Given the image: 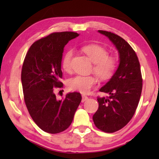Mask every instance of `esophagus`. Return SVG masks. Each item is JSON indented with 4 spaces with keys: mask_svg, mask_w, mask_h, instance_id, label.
<instances>
[{
    "mask_svg": "<svg viewBox=\"0 0 159 159\" xmlns=\"http://www.w3.org/2000/svg\"><path fill=\"white\" fill-rule=\"evenodd\" d=\"M88 97L85 95H82V102L88 100Z\"/></svg>",
    "mask_w": 159,
    "mask_h": 159,
    "instance_id": "esophagus-1",
    "label": "esophagus"
}]
</instances>
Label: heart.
Returning a JSON list of instances; mask_svg holds the SVG:
<instances>
[{"mask_svg": "<svg viewBox=\"0 0 159 159\" xmlns=\"http://www.w3.org/2000/svg\"><path fill=\"white\" fill-rule=\"evenodd\" d=\"M83 51L94 63L93 71L98 78L107 80L114 74L117 69V60L114 56L108 55L105 48L97 44H90L83 48ZM74 51L69 50L64 53L61 60V67L66 72L71 70V60ZM97 79L93 76L76 75L67 80L70 90L81 93H88L96 84Z\"/></svg>", "mask_w": 159, "mask_h": 159, "instance_id": "b5f03b06", "label": "heart"}]
</instances>
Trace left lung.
Returning <instances> with one entry per match:
<instances>
[{"label":"left lung","mask_w":159,"mask_h":159,"mask_svg":"<svg viewBox=\"0 0 159 159\" xmlns=\"http://www.w3.org/2000/svg\"><path fill=\"white\" fill-rule=\"evenodd\" d=\"M98 32L112 42L119 55L116 71L99 89L109 97H98L99 108L93 117L97 128L111 133L120 130L133 118L141 96L142 79L138 56L130 45L111 32Z\"/></svg>","instance_id":"left-lung-1"}]
</instances>
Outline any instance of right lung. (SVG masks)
Instances as JSON below:
<instances>
[{"label":"right lung","instance_id":"1","mask_svg":"<svg viewBox=\"0 0 159 159\" xmlns=\"http://www.w3.org/2000/svg\"><path fill=\"white\" fill-rule=\"evenodd\" d=\"M79 34L56 32L34 42L24 61L21 79L29 114L39 127L51 134L61 133L71 124L81 102L79 93L56 98L53 88H62L61 70L64 48Z\"/></svg>","mask_w":159,"mask_h":159}]
</instances>
